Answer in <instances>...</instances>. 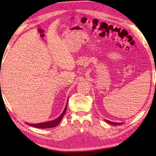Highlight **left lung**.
I'll use <instances>...</instances> for the list:
<instances>
[{"label":"left lung","instance_id":"obj_1","mask_svg":"<svg viewBox=\"0 0 156 156\" xmlns=\"http://www.w3.org/2000/svg\"><path fill=\"white\" fill-rule=\"evenodd\" d=\"M107 122H108V123H109L111 124H112V125H120V124H122L124 123V122H122V123H117V122H110L108 120H105Z\"/></svg>","mask_w":156,"mask_h":156}]
</instances>
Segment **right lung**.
<instances>
[{
	"instance_id": "right-lung-1",
	"label": "right lung",
	"mask_w": 156,
	"mask_h": 156,
	"mask_svg": "<svg viewBox=\"0 0 156 156\" xmlns=\"http://www.w3.org/2000/svg\"><path fill=\"white\" fill-rule=\"evenodd\" d=\"M68 101H67V103H66V107L64 108V111L62 112V114H61L57 119H56L53 120H51L49 122H43V123H40V124H28L29 126H32V127H36V128H41V129H45V128H51V127H54L55 126H57L60 121L62 120V118L64 116V115H65L66 112L67 110V105H68Z\"/></svg>"
}]
</instances>
